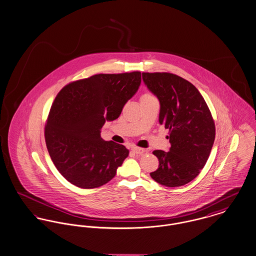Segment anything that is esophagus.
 Instances as JSON below:
<instances>
[{"mask_svg":"<svg viewBox=\"0 0 256 256\" xmlns=\"http://www.w3.org/2000/svg\"><path fill=\"white\" fill-rule=\"evenodd\" d=\"M132 150L136 154H142L146 152V150L140 148H136V146H133V148H132Z\"/></svg>","mask_w":256,"mask_h":256,"instance_id":"34e87169","label":"esophagus"}]
</instances>
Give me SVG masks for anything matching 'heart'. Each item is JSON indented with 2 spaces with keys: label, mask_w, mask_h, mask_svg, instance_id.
<instances>
[{
  "label": "heart",
  "mask_w": 256,
  "mask_h": 256,
  "mask_svg": "<svg viewBox=\"0 0 256 256\" xmlns=\"http://www.w3.org/2000/svg\"><path fill=\"white\" fill-rule=\"evenodd\" d=\"M154 95H152L150 93H144L140 99H154Z\"/></svg>",
  "instance_id": "heart-1"
}]
</instances>
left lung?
Instances as JSON below:
<instances>
[{
	"label": "left lung",
	"mask_w": 256,
	"mask_h": 256,
	"mask_svg": "<svg viewBox=\"0 0 256 256\" xmlns=\"http://www.w3.org/2000/svg\"><path fill=\"white\" fill-rule=\"evenodd\" d=\"M142 82L160 102L159 123L169 129L170 152L154 150L158 184L176 188L193 180L204 168L216 138L214 122L198 89L169 72H142Z\"/></svg>",
	"instance_id": "obj_1"
}]
</instances>
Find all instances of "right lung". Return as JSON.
Segmentation results:
<instances>
[{"label": "right lung", "instance_id": "obj_1", "mask_svg": "<svg viewBox=\"0 0 256 256\" xmlns=\"http://www.w3.org/2000/svg\"><path fill=\"white\" fill-rule=\"evenodd\" d=\"M142 82L140 72L100 74L65 86L52 104L44 136L59 172L78 188L102 186L128 157L122 144L106 142V121L120 118Z\"/></svg>", "mask_w": 256, "mask_h": 256}]
</instances>
